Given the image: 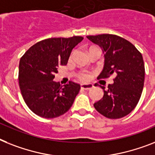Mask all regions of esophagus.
Wrapping results in <instances>:
<instances>
[{"label":"esophagus","instance_id":"obj_1","mask_svg":"<svg viewBox=\"0 0 155 155\" xmlns=\"http://www.w3.org/2000/svg\"><path fill=\"white\" fill-rule=\"evenodd\" d=\"M93 87V85L92 84H81V88L82 89H85V90H89V89H91Z\"/></svg>","mask_w":155,"mask_h":155}]
</instances>
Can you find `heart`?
<instances>
[{"instance_id":"b5f03b06","label":"heart","mask_w":155,"mask_h":155,"mask_svg":"<svg viewBox=\"0 0 155 155\" xmlns=\"http://www.w3.org/2000/svg\"><path fill=\"white\" fill-rule=\"evenodd\" d=\"M79 78H80L81 80L88 81L89 79V78H90V75H89V73H81L79 75Z\"/></svg>"}]
</instances>
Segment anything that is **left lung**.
I'll list each match as a JSON object with an SVG mask.
<instances>
[{"label": "left lung", "instance_id": "obj_1", "mask_svg": "<svg viewBox=\"0 0 155 155\" xmlns=\"http://www.w3.org/2000/svg\"><path fill=\"white\" fill-rule=\"evenodd\" d=\"M87 38L99 46L104 53L103 70L98 78L116 75L113 84L108 88L99 85L104 96L94 103V108L107 118H122L135 108L141 97L145 78L143 56L132 43L116 35H88Z\"/></svg>", "mask_w": 155, "mask_h": 155}]
</instances>
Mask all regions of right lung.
<instances>
[{
    "label": "right lung",
    "mask_w": 155,
    "mask_h": 155,
    "mask_svg": "<svg viewBox=\"0 0 155 155\" xmlns=\"http://www.w3.org/2000/svg\"><path fill=\"white\" fill-rule=\"evenodd\" d=\"M81 36L51 38L31 47L20 58L19 85L21 94L35 114L43 118H55L72 106L81 87L70 81L60 86L54 81L58 66L67 64L73 48Z\"/></svg>",
    "instance_id": "1"
}]
</instances>
